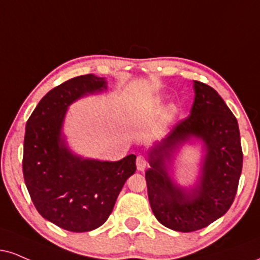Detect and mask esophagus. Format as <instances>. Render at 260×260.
I'll use <instances>...</instances> for the list:
<instances>
[{"instance_id": "34e87169", "label": "esophagus", "mask_w": 260, "mask_h": 260, "mask_svg": "<svg viewBox=\"0 0 260 260\" xmlns=\"http://www.w3.org/2000/svg\"><path fill=\"white\" fill-rule=\"evenodd\" d=\"M136 164H137V168H138V171H144L146 166H148V158H146L145 156L139 155L138 157H137Z\"/></svg>"}]
</instances>
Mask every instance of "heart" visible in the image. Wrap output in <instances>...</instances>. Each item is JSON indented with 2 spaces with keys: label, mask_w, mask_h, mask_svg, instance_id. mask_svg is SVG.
<instances>
[{
  "label": "heart",
  "mask_w": 260,
  "mask_h": 260,
  "mask_svg": "<svg viewBox=\"0 0 260 260\" xmlns=\"http://www.w3.org/2000/svg\"><path fill=\"white\" fill-rule=\"evenodd\" d=\"M155 104H156V106H161L162 102H161L160 99H157V100H156V102H155ZM174 114H176V109H174L173 106H171V108H168L167 111H166V115H167V117H173Z\"/></svg>",
  "instance_id": "1"
}]
</instances>
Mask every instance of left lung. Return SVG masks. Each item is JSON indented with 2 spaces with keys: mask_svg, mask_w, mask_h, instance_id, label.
Instances as JSON below:
<instances>
[{
  "mask_svg": "<svg viewBox=\"0 0 260 260\" xmlns=\"http://www.w3.org/2000/svg\"><path fill=\"white\" fill-rule=\"evenodd\" d=\"M195 99L190 116L149 151L145 172L149 202L156 219L168 229L190 233L208 226L229 211L242 171V148L236 117L217 90L193 81ZM196 138L205 150L202 177L191 189L169 176L174 152Z\"/></svg>",
  "mask_w": 260,
  "mask_h": 260,
  "instance_id": "left-lung-1",
  "label": "left lung"
}]
</instances>
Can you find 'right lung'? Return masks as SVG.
I'll return each instance as SVG.
<instances>
[{
    "mask_svg": "<svg viewBox=\"0 0 260 260\" xmlns=\"http://www.w3.org/2000/svg\"><path fill=\"white\" fill-rule=\"evenodd\" d=\"M105 89L103 77H74L40 100L25 128L23 173L30 198L45 219L73 233L104 224L137 170L136 155L116 162L83 158L68 148L62 137L69 106Z\"/></svg>",
    "mask_w": 260,
    "mask_h": 260,
    "instance_id": "add662e5",
    "label": "right lung"
}]
</instances>
